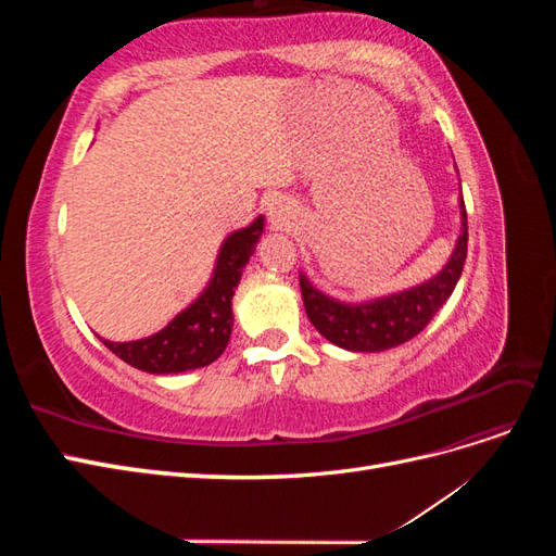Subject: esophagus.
<instances>
[{"label": "esophagus", "instance_id": "esophagus-1", "mask_svg": "<svg viewBox=\"0 0 556 556\" xmlns=\"http://www.w3.org/2000/svg\"><path fill=\"white\" fill-rule=\"evenodd\" d=\"M268 220H271L274 227H280V229L290 225L292 208H290V204L282 197L271 199V204H268Z\"/></svg>", "mask_w": 556, "mask_h": 556}]
</instances>
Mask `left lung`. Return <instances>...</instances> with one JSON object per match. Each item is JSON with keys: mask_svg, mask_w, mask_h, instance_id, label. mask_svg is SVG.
I'll return each mask as SVG.
<instances>
[{"mask_svg": "<svg viewBox=\"0 0 556 556\" xmlns=\"http://www.w3.org/2000/svg\"><path fill=\"white\" fill-rule=\"evenodd\" d=\"M459 215L462 231L445 266L429 280L413 285L408 290L350 304V301L319 292L304 274H299L301 296H304L306 315L313 327L329 343L350 352H382L415 339L450 299L464 271L468 227L462 197Z\"/></svg>", "mask_w": 556, "mask_h": 556, "instance_id": "1", "label": "left lung"}]
</instances>
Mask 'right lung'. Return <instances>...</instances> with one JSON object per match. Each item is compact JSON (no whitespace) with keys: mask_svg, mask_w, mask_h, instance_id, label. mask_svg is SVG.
Returning a JSON list of instances; mask_svg holds the SVG:
<instances>
[{"mask_svg":"<svg viewBox=\"0 0 556 556\" xmlns=\"http://www.w3.org/2000/svg\"><path fill=\"white\" fill-rule=\"evenodd\" d=\"M262 231L264 215H257L248 227L231 231L217 252L213 276L204 292L164 329L127 343L102 339L104 345L129 366L155 376L182 374L213 364L229 343L233 327L231 296L239 288L243 268L255 252Z\"/></svg>","mask_w":556,"mask_h":556,"instance_id":"right-lung-1","label":"right lung"}]
</instances>
